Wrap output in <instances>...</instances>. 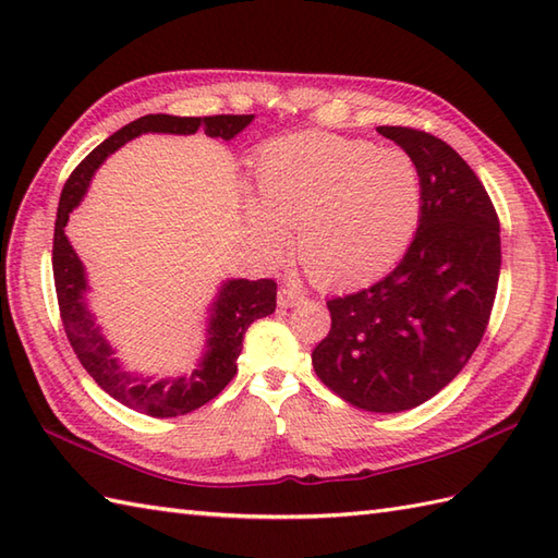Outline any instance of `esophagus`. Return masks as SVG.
<instances>
[{
  "label": "esophagus",
  "mask_w": 558,
  "mask_h": 558,
  "mask_svg": "<svg viewBox=\"0 0 558 558\" xmlns=\"http://www.w3.org/2000/svg\"><path fill=\"white\" fill-rule=\"evenodd\" d=\"M300 302H304V294L300 290L282 288L278 292V306H282V310H288V306H298Z\"/></svg>",
  "instance_id": "obj_1"
}]
</instances>
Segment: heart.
<instances>
[{
	"mask_svg": "<svg viewBox=\"0 0 558 558\" xmlns=\"http://www.w3.org/2000/svg\"><path fill=\"white\" fill-rule=\"evenodd\" d=\"M422 218L408 150L324 132L276 138L256 158L246 228L266 252L298 232V258L322 288H354L393 268Z\"/></svg>",
	"mask_w": 558,
	"mask_h": 558,
	"instance_id": "b5f03b06",
	"label": "heart"
}]
</instances>
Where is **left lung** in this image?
Returning <instances> with one entry per match:
<instances>
[{
    "mask_svg": "<svg viewBox=\"0 0 558 558\" xmlns=\"http://www.w3.org/2000/svg\"><path fill=\"white\" fill-rule=\"evenodd\" d=\"M422 177V218L400 264L372 288L328 300L316 376L350 405L402 412L446 388L487 330L501 270V230L487 189L446 141L378 126Z\"/></svg>",
    "mask_w": 558,
    "mask_h": 558,
    "instance_id": "left-lung-1",
    "label": "left lung"
}]
</instances>
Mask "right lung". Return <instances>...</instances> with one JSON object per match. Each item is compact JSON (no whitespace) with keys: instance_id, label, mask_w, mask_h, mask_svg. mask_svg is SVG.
Returning a JSON list of instances; mask_svg holds the SVG:
<instances>
[{"instance_id":"obj_1","label":"right lung","mask_w":558,"mask_h":558,"mask_svg":"<svg viewBox=\"0 0 558 558\" xmlns=\"http://www.w3.org/2000/svg\"><path fill=\"white\" fill-rule=\"evenodd\" d=\"M254 114H216V117H174V114H146L141 120L122 126L110 138L88 153L78 168L71 172L62 196H59L57 220H54V244H52V270L54 290L59 302V314L66 330V338L74 348L78 362L83 364L93 381L105 393H110L122 405L136 412L150 414V417H177L186 414L208 400L216 398L220 390L232 381L236 374V357L242 352V340L246 328L256 318H264L276 312V282L268 278L260 280H225L216 300L210 304L208 328H206V352L198 360L192 374L162 378L156 381L153 376H136L126 372L114 357V348L102 336L96 324V314L88 310L86 292L90 290L86 268H83L78 254L71 246L64 228L69 213L74 210L81 198L86 196L93 174L122 148L126 141L141 134H196L206 132L210 138L230 141L252 124Z\"/></svg>"}]
</instances>
